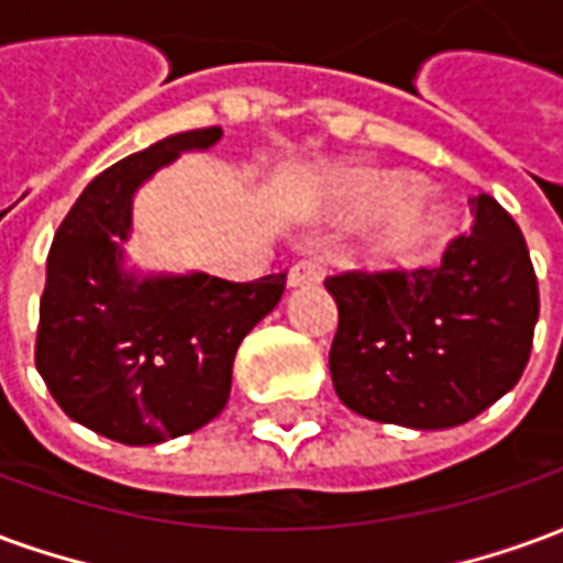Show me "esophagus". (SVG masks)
I'll return each instance as SVG.
<instances>
[{
	"label": "esophagus",
	"instance_id": "esophagus-1",
	"mask_svg": "<svg viewBox=\"0 0 563 563\" xmlns=\"http://www.w3.org/2000/svg\"><path fill=\"white\" fill-rule=\"evenodd\" d=\"M319 280V262L317 258H301L289 268V286H307Z\"/></svg>",
	"mask_w": 563,
	"mask_h": 563
}]
</instances>
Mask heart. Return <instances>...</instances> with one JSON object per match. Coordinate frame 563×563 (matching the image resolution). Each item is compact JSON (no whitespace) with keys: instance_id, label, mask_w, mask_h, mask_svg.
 Instances as JSON below:
<instances>
[{"instance_id":"1","label":"heart","mask_w":563,"mask_h":563,"mask_svg":"<svg viewBox=\"0 0 563 563\" xmlns=\"http://www.w3.org/2000/svg\"><path fill=\"white\" fill-rule=\"evenodd\" d=\"M341 196L353 213L386 208L371 234V250L383 262H419L446 234L443 208L413 196V180L404 172H346L341 177Z\"/></svg>"}]
</instances>
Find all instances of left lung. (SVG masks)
Segmentation results:
<instances>
[{
	"mask_svg": "<svg viewBox=\"0 0 563 563\" xmlns=\"http://www.w3.org/2000/svg\"><path fill=\"white\" fill-rule=\"evenodd\" d=\"M437 268L346 271L329 367L334 391L374 422L437 431L504 398L531 358L540 289L525 234L492 196Z\"/></svg>",
	"mask_w": 563,
	"mask_h": 563,
	"instance_id": "obj_1",
	"label": "left lung"
}]
</instances>
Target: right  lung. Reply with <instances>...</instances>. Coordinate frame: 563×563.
Here are the masks:
<instances>
[{
  "label": "right lung",
  "instance_id": "obj_1",
  "mask_svg": "<svg viewBox=\"0 0 563 563\" xmlns=\"http://www.w3.org/2000/svg\"><path fill=\"white\" fill-rule=\"evenodd\" d=\"M220 139V126L192 129L104 168L47 253L35 367L68 419L126 446L192 434L220 416L238 346L286 289V274L232 283L123 268L139 186Z\"/></svg>",
  "mask_w": 563,
  "mask_h": 563
}]
</instances>
